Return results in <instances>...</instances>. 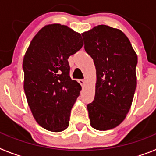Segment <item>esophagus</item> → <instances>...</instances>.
I'll return each mask as SVG.
<instances>
[{"label": "esophagus", "mask_w": 156, "mask_h": 156, "mask_svg": "<svg viewBox=\"0 0 156 156\" xmlns=\"http://www.w3.org/2000/svg\"><path fill=\"white\" fill-rule=\"evenodd\" d=\"M78 82L80 83V85L82 87H84V85L86 84V80H79V81Z\"/></svg>", "instance_id": "obj_1"}]
</instances>
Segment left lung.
Masks as SVG:
<instances>
[{
    "instance_id": "left-lung-1",
    "label": "left lung",
    "mask_w": 156,
    "mask_h": 156,
    "mask_svg": "<svg viewBox=\"0 0 156 156\" xmlns=\"http://www.w3.org/2000/svg\"><path fill=\"white\" fill-rule=\"evenodd\" d=\"M82 36L97 74L94 99L87 105L90 126L108 130L120 124L130 108L137 87V54L118 29L99 25Z\"/></svg>"
}]
</instances>
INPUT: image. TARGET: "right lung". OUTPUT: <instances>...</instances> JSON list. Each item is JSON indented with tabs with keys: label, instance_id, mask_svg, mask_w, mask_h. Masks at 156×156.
I'll return each instance as SVG.
<instances>
[{
	"label": "right lung",
	"instance_id": "right-lung-1",
	"mask_svg": "<svg viewBox=\"0 0 156 156\" xmlns=\"http://www.w3.org/2000/svg\"><path fill=\"white\" fill-rule=\"evenodd\" d=\"M83 45L80 34L61 24L45 26L25 54L24 90L37 123L53 132L69 126L81 86L69 76L68 58Z\"/></svg>",
	"mask_w": 156,
	"mask_h": 156
}]
</instances>
